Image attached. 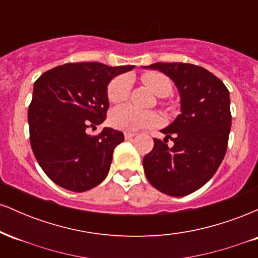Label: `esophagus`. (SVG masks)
<instances>
[{
  "label": "esophagus",
  "mask_w": 258,
  "mask_h": 258,
  "mask_svg": "<svg viewBox=\"0 0 258 258\" xmlns=\"http://www.w3.org/2000/svg\"><path fill=\"white\" fill-rule=\"evenodd\" d=\"M133 137H136V133H131V132H126L125 133V138L126 139H132Z\"/></svg>",
  "instance_id": "34e87169"
}]
</instances>
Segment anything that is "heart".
Wrapping results in <instances>:
<instances>
[{
	"label": "heart",
	"mask_w": 258,
	"mask_h": 258,
	"mask_svg": "<svg viewBox=\"0 0 258 258\" xmlns=\"http://www.w3.org/2000/svg\"><path fill=\"white\" fill-rule=\"evenodd\" d=\"M142 81L158 97H167L172 92V82L164 74L147 72L142 75ZM131 90V80L128 76L120 75L112 79L108 85V99L111 103H121L128 98ZM111 125L126 132H136L139 130L155 126L159 116L154 111L139 110L132 105H122L114 109L110 115Z\"/></svg>",
	"instance_id": "1"
}]
</instances>
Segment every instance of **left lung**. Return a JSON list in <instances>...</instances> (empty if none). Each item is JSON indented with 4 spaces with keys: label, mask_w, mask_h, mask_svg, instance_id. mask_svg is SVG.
<instances>
[{
    "label": "left lung",
    "mask_w": 258,
    "mask_h": 258,
    "mask_svg": "<svg viewBox=\"0 0 258 258\" xmlns=\"http://www.w3.org/2000/svg\"><path fill=\"white\" fill-rule=\"evenodd\" d=\"M177 86L180 114L161 130L164 141L154 138V148L143 159L149 183L161 193L184 197L212 178L227 152L232 115L229 91L205 68L188 63H155ZM174 142L168 147L167 142Z\"/></svg>",
    "instance_id": "1"
}]
</instances>
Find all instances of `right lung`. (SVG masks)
Wrapping results in <instances>:
<instances>
[{"mask_svg": "<svg viewBox=\"0 0 258 258\" xmlns=\"http://www.w3.org/2000/svg\"><path fill=\"white\" fill-rule=\"evenodd\" d=\"M133 68L69 63L35 81L28 111L30 144L38 165L55 184L81 193L106 177L123 133L104 127L90 136L87 130L105 120L110 80Z\"/></svg>", "mask_w": 258, "mask_h": 258, "instance_id": "obj_1", "label": "right lung"}]
</instances>
